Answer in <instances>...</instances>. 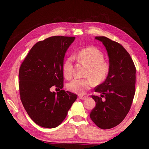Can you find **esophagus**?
<instances>
[{"instance_id":"1","label":"esophagus","mask_w":149,"mask_h":149,"mask_svg":"<svg viewBox=\"0 0 149 149\" xmlns=\"http://www.w3.org/2000/svg\"><path fill=\"white\" fill-rule=\"evenodd\" d=\"M79 98L80 99H81V100H85L87 98V97L86 96H84V95H79Z\"/></svg>"}]
</instances>
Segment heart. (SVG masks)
<instances>
[{"label": "heart", "instance_id": "heart-1", "mask_svg": "<svg viewBox=\"0 0 149 149\" xmlns=\"http://www.w3.org/2000/svg\"><path fill=\"white\" fill-rule=\"evenodd\" d=\"M77 58L88 67L86 76L89 78L74 79L67 84V88L72 92L83 95L93 86L94 83L97 84L102 83L108 76L110 67L109 63L104 61L102 52L95 47L81 49L77 54ZM72 58L69 57L62 66L63 74L67 79L72 75Z\"/></svg>", "mask_w": 149, "mask_h": 149}]
</instances>
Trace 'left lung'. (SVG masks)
<instances>
[{
  "label": "left lung",
  "mask_w": 149,
  "mask_h": 149,
  "mask_svg": "<svg viewBox=\"0 0 149 149\" xmlns=\"http://www.w3.org/2000/svg\"><path fill=\"white\" fill-rule=\"evenodd\" d=\"M95 39L105 47L110 68L106 79L95 89L100 97L91 96L96 106L90 118L99 128L108 129L121 123L130 110L135 94L136 68L129 54L120 43L105 36Z\"/></svg>",
  "instance_id": "8db88e82"
}]
</instances>
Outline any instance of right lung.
Wrapping results in <instances>:
<instances>
[{
  "label": "right lung",
  "mask_w": 149,
  "mask_h": 149,
  "mask_svg": "<svg viewBox=\"0 0 149 149\" xmlns=\"http://www.w3.org/2000/svg\"><path fill=\"white\" fill-rule=\"evenodd\" d=\"M75 37L52 36L36 43L19 70V89L22 104L30 118L45 128H54L66 118L77 95L63 88L62 66L66 50Z\"/></svg>",
  "instance_id": "1"
}]
</instances>
